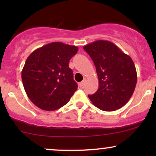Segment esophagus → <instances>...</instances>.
Wrapping results in <instances>:
<instances>
[{
  "mask_svg": "<svg viewBox=\"0 0 156 156\" xmlns=\"http://www.w3.org/2000/svg\"><path fill=\"white\" fill-rule=\"evenodd\" d=\"M86 81H87V78H83V80H82V82H80V83H79V84H78V85H79V87H83V86L84 85V83H86Z\"/></svg>",
  "mask_w": 156,
  "mask_h": 156,
  "instance_id": "esophagus-1",
  "label": "esophagus"
}]
</instances>
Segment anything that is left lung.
Wrapping results in <instances>:
<instances>
[{"label":"left lung","instance_id":"8db88e82","mask_svg":"<svg viewBox=\"0 0 156 156\" xmlns=\"http://www.w3.org/2000/svg\"><path fill=\"white\" fill-rule=\"evenodd\" d=\"M92 58L99 80L98 91L88 95L92 103L105 112H113L128 103L135 90L137 73L128 55L116 44L98 40L83 47Z\"/></svg>","mask_w":156,"mask_h":156}]
</instances>
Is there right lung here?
Wrapping results in <instances>:
<instances>
[{
  "instance_id": "add662e5",
  "label": "right lung",
  "mask_w": 156,
  "mask_h": 156,
  "mask_svg": "<svg viewBox=\"0 0 156 156\" xmlns=\"http://www.w3.org/2000/svg\"><path fill=\"white\" fill-rule=\"evenodd\" d=\"M78 51L76 46L51 42L32 52L22 70L28 98L44 111L66 105L78 89L69 62Z\"/></svg>"
}]
</instances>
